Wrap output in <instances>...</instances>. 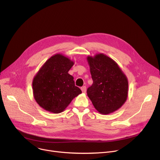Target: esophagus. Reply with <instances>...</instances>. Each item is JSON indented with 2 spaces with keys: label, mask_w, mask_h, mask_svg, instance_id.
Listing matches in <instances>:
<instances>
[{
  "label": "esophagus",
  "mask_w": 160,
  "mask_h": 160,
  "mask_svg": "<svg viewBox=\"0 0 160 160\" xmlns=\"http://www.w3.org/2000/svg\"><path fill=\"white\" fill-rule=\"evenodd\" d=\"M81 89L82 93H86V92H87V87H86L85 86H84V87H82Z\"/></svg>",
  "instance_id": "esophagus-1"
}]
</instances>
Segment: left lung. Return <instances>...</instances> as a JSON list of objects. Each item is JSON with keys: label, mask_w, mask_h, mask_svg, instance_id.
I'll return each instance as SVG.
<instances>
[{"label": "left lung", "mask_w": 160, "mask_h": 160, "mask_svg": "<svg viewBox=\"0 0 160 160\" xmlns=\"http://www.w3.org/2000/svg\"><path fill=\"white\" fill-rule=\"evenodd\" d=\"M93 84L87 95L94 108L103 115L112 113L125 103L128 95V80L115 61L100 53L88 56Z\"/></svg>", "instance_id": "1"}]
</instances>
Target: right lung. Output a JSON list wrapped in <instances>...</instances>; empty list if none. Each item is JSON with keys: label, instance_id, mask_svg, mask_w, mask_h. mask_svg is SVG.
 <instances>
[{"label": "right lung", "instance_id": "add662e5", "mask_svg": "<svg viewBox=\"0 0 160 160\" xmlns=\"http://www.w3.org/2000/svg\"><path fill=\"white\" fill-rule=\"evenodd\" d=\"M74 62L61 54L51 56L32 81L33 96L38 105L53 113L63 112L71 101L82 93L76 87L68 71Z\"/></svg>", "mask_w": 160, "mask_h": 160}]
</instances>
